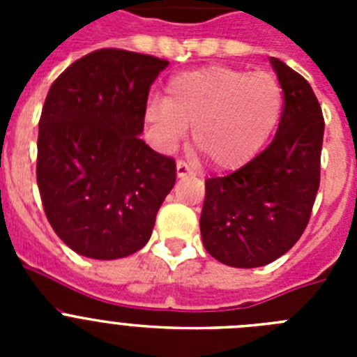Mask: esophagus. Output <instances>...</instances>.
<instances>
[{
  "mask_svg": "<svg viewBox=\"0 0 357 357\" xmlns=\"http://www.w3.org/2000/svg\"><path fill=\"white\" fill-rule=\"evenodd\" d=\"M176 175H178V176L193 175V169L189 168V166L184 162V160H178V162H176Z\"/></svg>",
  "mask_w": 357,
  "mask_h": 357,
  "instance_id": "1",
  "label": "esophagus"
}]
</instances>
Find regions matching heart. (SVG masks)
<instances>
[{"instance_id": "b5f03b06", "label": "heart", "mask_w": 357, "mask_h": 357, "mask_svg": "<svg viewBox=\"0 0 357 357\" xmlns=\"http://www.w3.org/2000/svg\"><path fill=\"white\" fill-rule=\"evenodd\" d=\"M282 110V89L273 75L213 64L178 73L144 118L162 150L178 146L195 127V146L222 172L247 166L275 130Z\"/></svg>"}]
</instances>
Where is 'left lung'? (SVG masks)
<instances>
[{
  "instance_id": "left-lung-1",
  "label": "left lung",
  "mask_w": 357,
  "mask_h": 357,
  "mask_svg": "<svg viewBox=\"0 0 357 357\" xmlns=\"http://www.w3.org/2000/svg\"><path fill=\"white\" fill-rule=\"evenodd\" d=\"M270 62L284 93L275 137L247 166L206 181L202 241L227 266H264L286 254L307 227L320 188V103L302 75L275 56Z\"/></svg>"
}]
</instances>
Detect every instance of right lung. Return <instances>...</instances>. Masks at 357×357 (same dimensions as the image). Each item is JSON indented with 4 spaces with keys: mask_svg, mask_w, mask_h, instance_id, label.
<instances>
[{
    "mask_svg": "<svg viewBox=\"0 0 357 357\" xmlns=\"http://www.w3.org/2000/svg\"><path fill=\"white\" fill-rule=\"evenodd\" d=\"M168 64L103 48L73 62L50 87L37 185L50 225L77 254L119 259L150 239L176 166L139 135L150 85Z\"/></svg>",
    "mask_w": 357,
    "mask_h": 357,
    "instance_id": "add662e5",
    "label": "right lung"
}]
</instances>
